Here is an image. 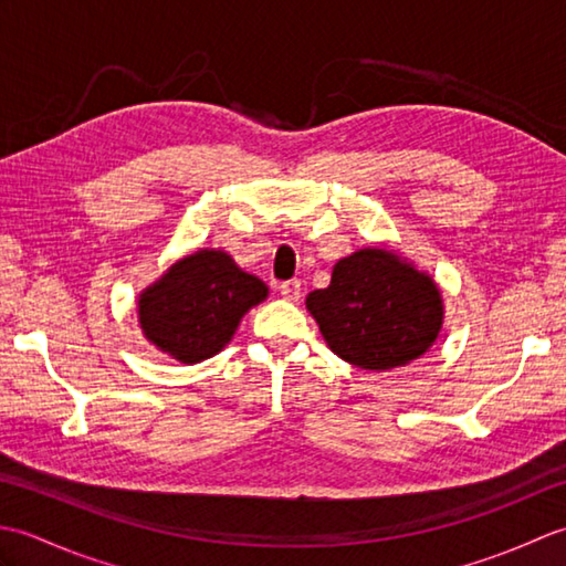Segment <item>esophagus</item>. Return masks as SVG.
<instances>
[{"mask_svg": "<svg viewBox=\"0 0 566 566\" xmlns=\"http://www.w3.org/2000/svg\"><path fill=\"white\" fill-rule=\"evenodd\" d=\"M280 292H282V296L286 298V302H298V296H302V282H298V280H286V282H282Z\"/></svg>", "mask_w": 566, "mask_h": 566, "instance_id": "1", "label": "esophagus"}]
</instances>
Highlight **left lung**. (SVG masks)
Returning a JSON list of instances; mask_svg holds the SVG:
<instances>
[{"instance_id": "8db88e82", "label": "left lung", "mask_w": 566, "mask_h": 566, "mask_svg": "<svg viewBox=\"0 0 566 566\" xmlns=\"http://www.w3.org/2000/svg\"><path fill=\"white\" fill-rule=\"evenodd\" d=\"M306 308L331 350L369 371L423 357L444 321L438 282L384 245L359 248L335 262L331 284L311 292Z\"/></svg>"}]
</instances>
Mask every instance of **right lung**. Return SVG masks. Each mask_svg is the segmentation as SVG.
<instances>
[{
    "mask_svg": "<svg viewBox=\"0 0 566 566\" xmlns=\"http://www.w3.org/2000/svg\"><path fill=\"white\" fill-rule=\"evenodd\" d=\"M268 296V284L240 270L226 250L199 248L138 294V326L167 357L197 365L221 353L248 311Z\"/></svg>",
    "mask_w": 566,
    "mask_h": 566,
    "instance_id": "1",
    "label": "right lung"
}]
</instances>
